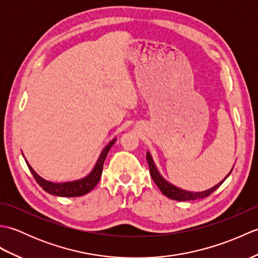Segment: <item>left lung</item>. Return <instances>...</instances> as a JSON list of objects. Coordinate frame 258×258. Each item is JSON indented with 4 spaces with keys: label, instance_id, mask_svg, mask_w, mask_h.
<instances>
[{
    "label": "left lung",
    "instance_id": "8db88e82",
    "mask_svg": "<svg viewBox=\"0 0 258 258\" xmlns=\"http://www.w3.org/2000/svg\"><path fill=\"white\" fill-rule=\"evenodd\" d=\"M146 160H147V163H149L151 176H152L153 180L155 182V184L158 186V188L162 190V193L165 196H167L168 199L175 200V201H180V202L201 200V199H204V197L210 196L214 190H216L218 187H220V186L223 184L224 180H225L228 177V175L231 174V173H229L227 176L222 180L221 183H218L217 185L214 186V187H212L211 189H207L205 191H199V193H193V191H187V190L180 189L178 187H175L174 185L166 182V180L161 176V174L158 173V171L156 169V167L154 165V162H153L152 157L150 155V153H147V154H146Z\"/></svg>",
    "mask_w": 258,
    "mask_h": 258
}]
</instances>
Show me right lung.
<instances>
[{"label": "right lung", "instance_id": "right-lung-1", "mask_svg": "<svg viewBox=\"0 0 258 258\" xmlns=\"http://www.w3.org/2000/svg\"><path fill=\"white\" fill-rule=\"evenodd\" d=\"M115 141L116 140H113L112 142H109L108 145L103 150V152L101 153V155H100V157H98V160L96 162L95 167L93 168V171L83 179L75 180V182L58 183V184L47 182V180L43 179L42 177L38 176V175L34 171H33V168L29 165V163H26V164H27V166H29V169L31 171L33 177L35 178L37 184L40 185L43 189L46 190L47 193L56 195V196H63V197L82 196V195L89 193V191L94 188L95 185L100 182L101 175L103 172L104 161H105L107 153L109 152V150H111V147L114 145Z\"/></svg>", "mask_w": 258, "mask_h": 258}]
</instances>
